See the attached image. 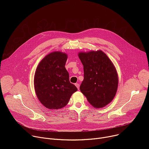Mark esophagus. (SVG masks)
<instances>
[{
	"instance_id": "1",
	"label": "esophagus",
	"mask_w": 149,
	"mask_h": 149,
	"mask_svg": "<svg viewBox=\"0 0 149 149\" xmlns=\"http://www.w3.org/2000/svg\"><path fill=\"white\" fill-rule=\"evenodd\" d=\"M75 86L77 87L78 90H79V84H75Z\"/></svg>"
}]
</instances>
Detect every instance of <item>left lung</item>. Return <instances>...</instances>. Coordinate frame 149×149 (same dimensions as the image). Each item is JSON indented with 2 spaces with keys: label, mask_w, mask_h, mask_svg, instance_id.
Instances as JSON below:
<instances>
[{
  "label": "left lung",
  "mask_w": 149,
  "mask_h": 149,
  "mask_svg": "<svg viewBox=\"0 0 149 149\" xmlns=\"http://www.w3.org/2000/svg\"><path fill=\"white\" fill-rule=\"evenodd\" d=\"M84 67V78L79 89L90 104L102 108L114 99L118 77L112 61L101 50L78 53Z\"/></svg>",
  "instance_id": "8db88e82"
}]
</instances>
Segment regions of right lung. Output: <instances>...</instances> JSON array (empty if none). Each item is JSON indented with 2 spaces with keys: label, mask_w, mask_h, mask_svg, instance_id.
<instances>
[{
  "label": "right lung",
  "mask_w": 149,
  "mask_h": 149,
  "mask_svg": "<svg viewBox=\"0 0 149 149\" xmlns=\"http://www.w3.org/2000/svg\"><path fill=\"white\" fill-rule=\"evenodd\" d=\"M66 53L52 52L46 55L36 68L34 75L36 95L47 109L58 110L64 107L78 89L70 82L69 73L65 68Z\"/></svg>",
  "instance_id": "1"
}]
</instances>
